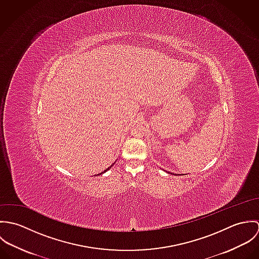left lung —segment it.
<instances>
[{"label":"left lung","instance_id":"left-lung-1","mask_svg":"<svg viewBox=\"0 0 259 259\" xmlns=\"http://www.w3.org/2000/svg\"><path fill=\"white\" fill-rule=\"evenodd\" d=\"M168 174H170V172H168ZM170 175H175L176 176V174H170Z\"/></svg>","mask_w":259,"mask_h":259}]
</instances>
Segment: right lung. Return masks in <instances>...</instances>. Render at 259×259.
Here are the masks:
<instances>
[{"instance_id": "obj_1", "label": "right lung", "mask_w": 259, "mask_h": 259, "mask_svg": "<svg viewBox=\"0 0 259 259\" xmlns=\"http://www.w3.org/2000/svg\"><path fill=\"white\" fill-rule=\"evenodd\" d=\"M113 164H114V162H113V163H112V164H111V166H110V167H108V168H107V169H106V170H104V171H103V172H101V174H99V175H97V176H100V175H103V174H105V172H106V171H108V170H109V169H110V168H111V166H112V165H113Z\"/></svg>"}]
</instances>
